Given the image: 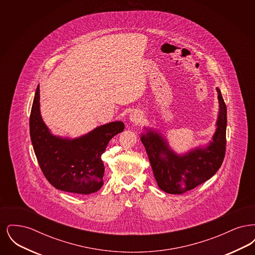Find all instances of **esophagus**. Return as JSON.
<instances>
[{
	"label": "esophagus",
	"mask_w": 255,
	"mask_h": 255,
	"mask_svg": "<svg viewBox=\"0 0 255 255\" xmlns=\"http://www.w3.org/2000/svg\"><path fill=\"white\" fill-rule=\"evenodd\" d=\"M130 120L134 123H138L142 121V114L139 112H133L130 115Z\"/></svg>",
	"instance_id": "1"
}]
</instances>
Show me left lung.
<instances>
[{
  "label": "left lung",
  "mask_w": 255,
  "mask_h": 255,
  "mask_svg": "<svg viewBox=\"0 0 255 255\" xmlns=\"http://www.w3.org/2000/svg\"><path fill=\"white\" fill-rule=\"evenodd\" d=\"M218 93L217 129L210 144L197 148L184 156L170 150L166 141L154 131H147L140 139L145 147L158 187L169 194H182L209 180L221 167L227 144V106Z\"/></svg>",
  "instance_id": "1"
}]
</instances>
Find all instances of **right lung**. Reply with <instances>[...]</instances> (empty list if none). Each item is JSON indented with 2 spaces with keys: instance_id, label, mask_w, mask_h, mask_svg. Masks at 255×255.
Returning a JSON list of instances; mask_svg holds the SVG:
<instances>
[{
  "instance_id": "obj_1",
  "label": "right lung",
  "mask_w": 255,
  "mask_h": 255,
  "mask_svg": "<svg viewBox=\"0 0 255 255\" xmlns=\"http://www.w3.org/2000/svg\"><path fill=\"white\" fill-rule=\"evenodd\" d=\"M39 91L38 85L29 117V131L44 176L62 191L91 194L99 190L105 169L101 155L112 137L124 130L123 122H110L75 139L54 136L41 118Z\"/></svg>"
}]
</instances>
